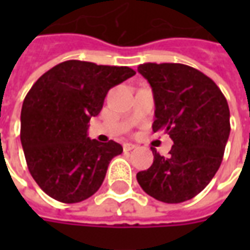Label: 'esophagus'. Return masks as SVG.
Returning a JSON list of instances; mask_svg holds the SVG:
<instances>
[{
    "label": "esophagus",
    "mask_w": 250,
    "mask_h": 250,
    "mask_svg": "<svg viewBox=\"0 0 250 250\" xmlns=\"http://www.w3.org/2000/svg\"><path fill=\"white\" fill-rule=\"evenodd\" d=\"M135 147V145H132V143H125V145H123V150H125V151H131V150H134Z\"/></svg>",
    "instance_id": "34e87169"
}]
</instances>
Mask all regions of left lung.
Listing matches in <instances>:
<instances>
[{"label": "left lung", "instance_id": "1", "mask_svg": "<svg viewBox=\"0 0 250 250\" xmlns=\"http://www.w3.org/2000/svg\"><path fill=\"white\" fill-rule=\"evenodd\" d=\"M138 72L154 93L152 131H166L174 145L167 158L151 148L154 162L136 179L152 198L181 204L201 193L220 168L230 134L229 105L217 84L193 66L146 62Z\"/></svg>", "mask_w": 250, "mask_h": 250}]
</instances>
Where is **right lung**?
Instances as JSON below:
<instances>
[{
    "instance_id": "obj_1",
    "label": "right lung",
    "mask_w": 250,
    "mask_h": 250,
    "mask_svg": "<svg viewBox=\"0 0 250 250\" xmlns=\"http://www.w3.org/2000/svg\"><path fill=\"white\" fill-rule=\"evenodd\" d=\"M135 75L128 66L68 60L32 85L21 109V145L30 175L56 201L76 204L102 186L119 143L87 136L109 89Z\"/></svg>"
}]
</instances>
